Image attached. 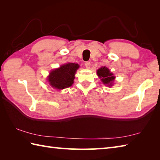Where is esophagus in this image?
Wrapping results in <instances>:
<instances>
[{
    "mask_svg": "<svg viewBox=\"0 0 160 160\" xmlns=\"http://www.w3.org/2000/svg\"><path fill=\"white\" fill-rule=\"evenodd\" d=\"M84 65H85L87 69H89V68L91 67V62L88 61V62H85V64H84Z\"/></svg>",
    "mask_w": 160,
    "mask_h": 160,
    "instance_id": "1",
    "label": "esophagus"
}]
</instances>
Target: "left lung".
Listing matches in <instances>:
<instances>
[{
  "label": "left lung",
  "instance_id": "8db88e82",
  "mask_svg": "<svg viewBox=\"0 0 160 160\" xmlns=\"http://www.w3.org/2000/svg\"><path fill=\"white\" fill-rule=\"evenodd\" d=\"M97 74L104 84H106L108 87L113 85L115 77L107 67H102L99 69L97 70Z\"/></svg>",
  "mask_w": 160,
  "mask_h": 160
}]
</instances>
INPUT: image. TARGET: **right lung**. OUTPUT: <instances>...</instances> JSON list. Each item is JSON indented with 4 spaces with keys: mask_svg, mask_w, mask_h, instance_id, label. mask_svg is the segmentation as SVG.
<instances>
[{
    "mask_svg": "<svg viewBox=\"0 0 160 160\" xmlns=\"http://www.w3.org/2000/svg\"><path fill=\"white\" fill-rule=\"evenodd\" d=\"M79 67L78 64L69 62L52 70L47 78L49 84L53 89L59 90L71 87L73 84L75 73Z\"/></svg>",
    "mask_w": 160,
    "mask_h": 160,
    "instance_id": "obj_1",
    "label": "right lung"
}]
</instances>
